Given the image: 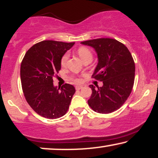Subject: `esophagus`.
<instances>
[{"label":"esophagus","instance_id":"obj_1","mask_svg":"<svg viewBox=\"0 0 158 158\" xmlns=\"http://www.w3.org/2000/svg\"><path fill=\"white\" fill-rule=\"evenodd\" d=\"M82 88H83V86H82V85H76V86H75V89H76V90H81V89H82Z\"/></svg>","mask_w":158,"mask_h":158}]
</instances>
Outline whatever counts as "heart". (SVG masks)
Masks as SVG:
<instances>
[{"label": "heart", "instance_id": "heart-1", "mask_svg": "<svg viewBox=\"0 0 158 158\" xmlns=\"http://www.w3.org/2000/svg\"><path fill=\"white\" fill-rule=\"evenodd\" d=\"M77 55H79V57H81V59L83 60V61H85V60H91L93 59V54L91 52H90L89 49L86 47H80V48L77 49ZM69 57V54L65 53L64 55L62 57L61 59V65L62 67H65L67 64V61H68ZM73 80L76 83H81V79L79 78V77H73Z\"/></svg>", "mask_w": 158, "mask_h": 158}]
</instances>
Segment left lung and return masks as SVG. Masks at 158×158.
I'll return each mask as SVG.
<instances>
[{
	"label": "left lung",
	"mask_w": 158,
	"mask_h": 158,
	"mask_svg": "<svg viewBox=\"0 0 158 158\" xmlns=\"http://www.w3.org/2000/svg\"><path fill=\"white\" fill-rule=\"evenodd\" d=\"M92 47L98 55V64L93 77L103 82L102 87L90 85L92 94L89 106L100 114L119 109L130 95L134 85L135 64L130 52L118 41L100 38L82 42Z\"/></svg>",
	"instance_id": "1"
}]
</instances>
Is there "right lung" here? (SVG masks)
<instances>
[{
	"label": "right lung",
	"mask_w": 158,
	"mask_h": 158,
	"mask_svg": "<svg viewBox=\"0 0 158 158\" xmlns=\"http://www.w3.org/2000/svg\"><path fill=\"white\" fill-rule=\"evenodd\" d=\"M75 42L42 41L27 52L21 64V81L25 98L39 115L55 119L68 111L75 92L74 86L53 85V77L61 69V59Z\"/></svg>",
	"instance_id": "1"
}]
</instances>
